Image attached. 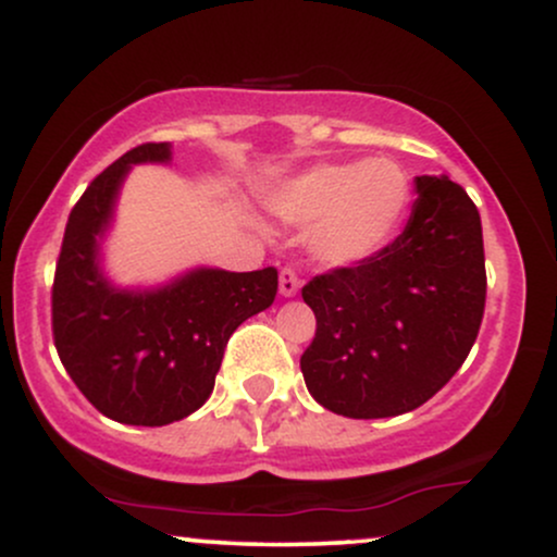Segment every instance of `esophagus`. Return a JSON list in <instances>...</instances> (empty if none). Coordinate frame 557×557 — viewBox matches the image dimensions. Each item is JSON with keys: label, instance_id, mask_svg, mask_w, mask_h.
I'll return each mask as SVG.
<instances>
[{"label": "esophagus", "instance_id": "34e87169", "mask_svg": "<svg viewBox=\"0 0 557 557\" xmlns=\"http://www.w3.org/2000/svg\"><path fill=\"white\" fill-rule=\"evenodd\" d=\"M298 287H300V280H298L296 270L285 267V270L280 272V293H283L285 298H290V296H296Z\"/></svg>", "mask_w": 557, "mask_h": 557}]
</instances>
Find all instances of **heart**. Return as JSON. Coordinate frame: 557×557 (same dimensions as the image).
<instances>
[{"label":"heart","mask_w":557,"mask_h":557,"mask_svg":"<svg viewBox=\"0 0 557 557\" xmlns=\"http://www.w3.org/2000/svg\"><path fill=\"white\" fill-rule=\"evenodd\" d=\"M411 203V181L389 159L317 164L270 196L274 216L311 225V253L324 264H354L389 240Z\"/></svg>","instance_id":"1"}]
</instances>
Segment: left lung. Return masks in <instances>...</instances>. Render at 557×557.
<instances>
[{"label": "left lung", "instance_id": "1", "mask_svg": "<svg viewBox=\"0 0 557 557\" xmlns=\"http://www.w3.org/2000/svg\"><path fill=\"white\" fill-rule=\"evenodd\" d=\"M393 243L317 274L300 296L317 317L300 372L317 403L348 419L413 411L461 369L487 298L482 220L447 177H417Z\"/></svg>", "mask_w": 557, "mask_h": 557}]
</instances>
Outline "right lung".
I'll return each mask as SVG.
<instances>
[{"label": "right lung", "instance_id": "obj_1", "mask_svg": "<svg viewBox=\"0 0 557 557\" xmlns=\"http://www.w3.org/2000/svg\"><path fill=\"white\" fill-rule=\"evenodd\" d=\"M140 144L94 177L70 212L52 285V335L88 403L120 424L162 426L207 403L225 345L270 309L277 270H196L159 290H117L99 270V240L131 164L168 162Z\"/></svg>", "mask_w": 557, "mask_h": 557}]
</instances>
